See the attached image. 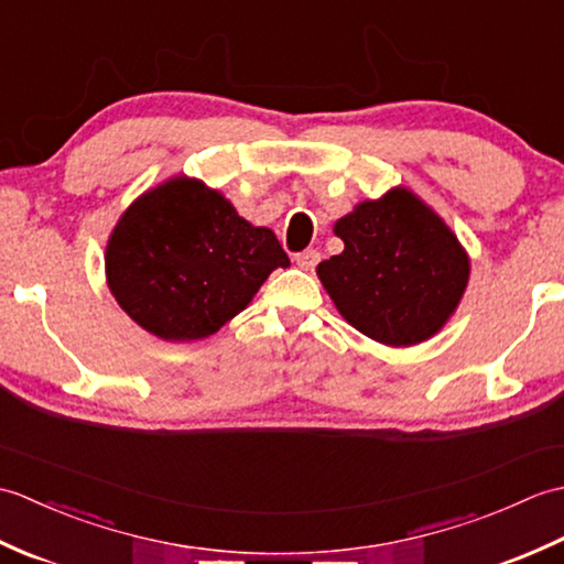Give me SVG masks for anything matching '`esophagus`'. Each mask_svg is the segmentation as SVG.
Segmentation results:
<instances>
[{
  "mask_svg": "<svg viewBox=\"0 0 564 564\" xmlns=\"http://www.w3.org/2000/svg\"><path fill=\"white\" fill-rule=\"evenodd\" d=\"M317 261H319V251H315V249H305V251H301V254H295V263L305 271L315 269Z\"/></svg>",
  "mask_w": 564,
  "mask_h": 564,
  "instance_id": "1",
  "label": "esophagus"
}]
</instances>
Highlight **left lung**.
<instances>
[{"label":"left lung","instance_id":"1","mask_svg":"<svg viewBox=\"0 0 564 564\" xmlns=\"http://www.w3.org/2000/svg\"><path fill=\"white\" fill-rule=\"evenodd\" d=\"M344 251L317 275L341 317L388 346L426 341L465 293L470 259L451 227L412 191L358 203L334 225Z\"/></svg>","mask_w":564,"mask_h":564}]
</instances>
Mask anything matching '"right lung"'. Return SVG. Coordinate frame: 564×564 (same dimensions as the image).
<instances>
[{
  "instance_id": "add662e5",
  "label": "right lung",
  "mask_w": 564,
  "mask_h": 564,
  "mask_svg": "<svg viewBox=\"0 0 564 564\" xmlns=\"http://www.w3.org/2000/svg\"><path fill=\"white\" fill-rule=\"evenodd\" d=\"M291 267L269 227L239 218L198 178L174 176L130 206L106 245V281L142 329L166 341L210 337Z\"/></svg>"
}]
</instances>
